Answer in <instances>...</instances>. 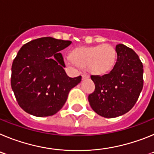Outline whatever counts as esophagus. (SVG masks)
<instances>
[{"label":"esophagus","instance_id":"34e87169","mask_svg":"<svg viewBox=\"0 0 154 154\" xmlns=\"http://www.w3.org/2000/svg\"><path fill=\"white\" fill-rule=\"evenodd\" d=\"M89 74H87V73H83L82 74V79H85L88 78L89 77Z\"/></svg>","mask_w":154,"mask_h":154}]
</instances>
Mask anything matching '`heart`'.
Segmentation results:
<instances>
[{
	"instance_id": "obj_1",
	"label": "heart",
	"mask_w": 154,
	"mask_h": 154,
	"mask_svg": "<svg viewBox=\"0 0 154 154\" xmlns=\"http://www.w3.org/2000/svg\"><path fill=\"white\" fill-rule=\"evenodd\" d=\"M72 59L82 67L89 66L92 72L104 74L113 69L116 52L109 45L79 48L72 52Z\"/></svg>"
}]
</instances>
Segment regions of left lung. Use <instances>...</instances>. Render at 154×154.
Wrapping results in <instances>:
<instances>
[{
    "instance_id": "1",
    "label": "left lung",
    "mask_w": 154,
    "mask_h": 154,
    "mask_svg": "<svg viewBox=\"0 0 154 154\" xmlns=\"http://www.w3.org/2000/svg\"><path fill=\"white\" fill-rule=\"evenodd\" d=\"M117 59L113 69L103 75H92L95 90L88 99L99 116L114 118L129 112L143 86V68L138 55L123 44L116 46Z\"/></svg>"
}]
</instances>
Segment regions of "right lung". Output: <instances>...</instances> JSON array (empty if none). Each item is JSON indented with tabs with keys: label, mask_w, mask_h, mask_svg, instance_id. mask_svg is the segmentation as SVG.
<instances>
[{
	"label": "right lung",
	"mask_w": 154,
	"mask_h": 154,
	"mask_svg": "<svg viewBox=\"0 0 154 154\" xmlns=\"http://www.w3.org/2000/svg\"><path fill=\"white\" fill-rule=\"evenodd\" d=\"M71 41L44 37L21 48L11 67V84L17 102L23 110L35 116L58 112L67 100L69 91L82 76L70 78L65 73L60 51Z\"/></svg>",
	"instance_id": "obj_1"
}]
</instances>
